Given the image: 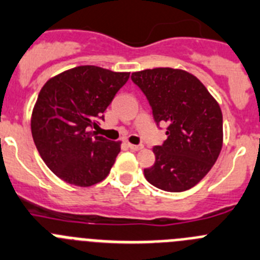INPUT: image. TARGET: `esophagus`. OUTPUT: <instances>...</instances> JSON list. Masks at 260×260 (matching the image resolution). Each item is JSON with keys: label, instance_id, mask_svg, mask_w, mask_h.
I'll return each instance as SVG.
<instances>
[{"label": "esophagus", "instance_id": "34e87169", "mask_svg": "<svg viewBox=\"0 0 260 260\" xmlns=\"http://www.w3.org/2000/svg\"><path fill=\"white\" fill-rule=\"evenodd\" d=\"M127 146L133 151H139V150H141L142 147H144L142 145H133V144H127Z\"/></svg>", "mask_w": 260, "mask_h": 260}]
</instances>
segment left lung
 Listing matches in <instances>:
<instances>
[{
    "label": "left lung",
    "instance_id": "1",
    "mask_svg": "<svg viewBox=\"0 0 260 260\" xmlns=\"http://www.w3.org/2000/svg\"><path fill=\"white\" fill-rule=\"evenodd\" d=\"M131 79L146 95L156 125L168 124L167 140L154 146L155 163L145 168V179L166 191L193 188L220 154V106L196 76L182 70H144Z\"/></svg>",
    "mask_w": 260,
    "mask_h": 260
}]
</instances>
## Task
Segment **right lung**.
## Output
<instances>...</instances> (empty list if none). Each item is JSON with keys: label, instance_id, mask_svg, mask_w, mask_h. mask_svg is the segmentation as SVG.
Segmentation results:
<instances>
[{"label": "right lung", "instance_id": "1", "mask_svg": "<svg viewBox=\"0 0 260 260\" xmlns=\"http://www.w3.org/2000/svg\"><path fill=\"white\" fill-rule=\"evenodd\" d=\"M129 72L79 66L46 81L31 119L35 145L45 165L63 181L90 186L109 175L120 142L97 136L93 127Z\"/></svg>", "mask_w": 260, "mask_h": 260}]
</instances>
